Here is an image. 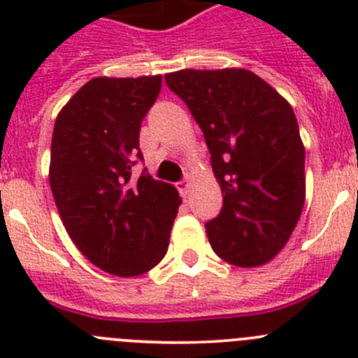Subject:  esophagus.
Segmentation results:
<instances>
[{"label": "esophagus", "instance_id": "esophagus-1", "mask_svg": "<svg viewBox=\"0 0 358 358\" xmlns=\"http://www.w3.org/2000/svg\"><path fill=\"white\" fill-rule=\"evenodd\" d=\"M176 186H177V189H179V194H181L182 197H186V195H188V192H189V182L188 181H179Z\"/></svg>", "mask_w": 358, "mask_h": 358}]
</instances>
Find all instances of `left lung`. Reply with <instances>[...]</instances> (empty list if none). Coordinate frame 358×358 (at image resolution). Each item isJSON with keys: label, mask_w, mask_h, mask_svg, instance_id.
<instances>
[{"label": "left lung", "mask_w": 358, "mask_h": 358, "mask_svg": "<svg viewBox=\"0 0 358 358\" xmlns=\"http://www.w3.org/2000/svg\"><path fill=\"white\" fill-rule=\"evenodd\" d=\"M199 123L222 189V210L206 224L227 264L273 260L305 204V147L292 107L248 69H181L164 75Z\"/></svg>", "instance_id": "left-lung-1"}]
</instances>
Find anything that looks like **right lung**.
I'll list each match as a JSON object with an SVG mask.
<instances>
[{"label":"right lung","mask_w":358,"mask_h":358,"mask_svg":"<svg viewBox=\"0 0 358 358\" xmlns=\"http://www.w3.org/2000/svg\"><path fill=\"white\" fill-rule=\"evenodd\" d=\"M161 75L96 77L55 120L50 186L68 235L82 255L115 276H140L166 255L181 199L147 170L132 176L141 122L157 100Z\"/></svg>","instance_id":"obj_1"}]
</instances>
